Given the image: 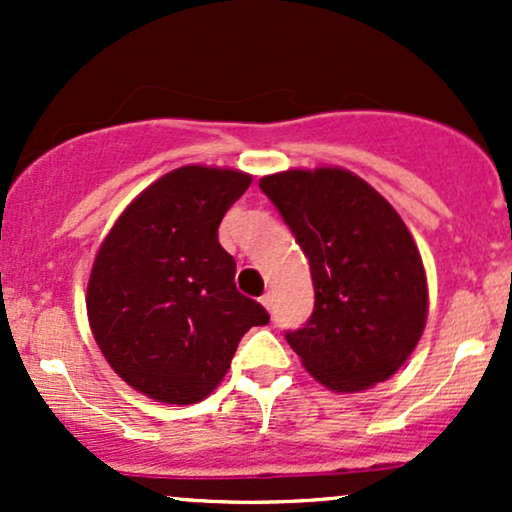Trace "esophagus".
I'll return each instance as SVG.
<instances>
[{
    "instance_id": "1",
    "label": "esophagus",
    "mask_w": 512,
    "mask_h": 512,
    "mask_svg": "<svg viewBox=\"0 0 512 512\" xmlns=\"http://www.w3.org/2000/svg\"><path fill=\"white\" fill-rule=\"evenodd\" d=\"M260 303H262L267 310H272V308H274V296H272V291L264 293V296L260 298Z\"/></svg>"
}]
</instances>
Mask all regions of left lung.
<instances>
[{
  "label": "left lung",
  "instance_id": "left-lung-1",
  "mask_svg": "<svg viewBox=\"0 0 512 512\" xmlns=\"http://www.w3.org/2000/svg\"><path fill=\"white\" fill-rule=\"evenodd\" d=\"M310 262L315 305L286 342L313 378L356 392L407 361L426 325L424 262L414 238L368 182L342 168L260 180Z\"/></svg>",
  "mask_w": 512,
  "mask_h": 512
}]
</instances>
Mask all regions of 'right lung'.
<instances>
[{
  "label": "right lung",
  "instance_id": "add662e5",
  "mask_svg": "<svg viewBox=\"0 0 512 512\" xmlns=\"http://www.w3.org/2000/svg\"><path fill=\"white\" fill-rule=\"evenodd\" d=\"M250 175L182 166L134 199L103 240L88 279V322L134 390L195 404L221 383L240 337L269 313L236 289L219 223Z\"/></svg>",
  "mask_w": 512,
  "mask_h": 512
}]
</instances>
